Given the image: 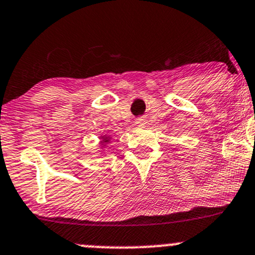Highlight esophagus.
Here are the masks:
<instances>
[{
  "instance_id": "obj_1",
  "label": "esophagus",
  "mask_w": 255,
  "mask_h": 255,
  "mask_svg": "<svg viewBox=\"0 0 255 255\" xmlns=\"http://www.w3.org/2000/svg\"><path fill=\"white\" fill-rule=\"evenodd\" d=\"M137 126H139V127H143L144 125H146V120H144V118H138V120H137Z\"/></svg>"
}]
</instances>
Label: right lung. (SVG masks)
<instances>
[{"label": "right lung", "instance_id": "obj_1", "mask_svg": "<svg viewBox=\"0 0 255 255\" xmlns=\"http://www.w3.org/2000/svg\"><path fill=\"white\" fill-rule=\"evenodd\" d=\"M101 138L103 139V141H102V143H107V142H109V135H101Z\"/></svg>", "mask_w": 255, "mask_h": 255}]
</instances>
